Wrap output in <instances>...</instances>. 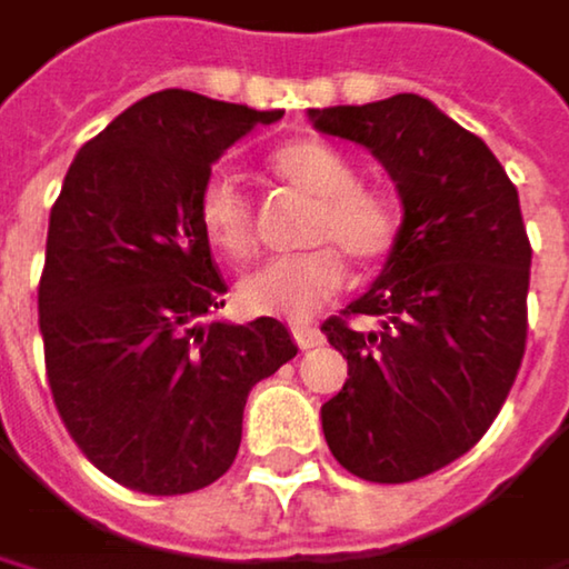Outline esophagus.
I'll use <instances>...</instances> for the list:
<instances>
[{"mask_svg":"<svg viewBox=\"0 0 569 569\" xmlns=\"http://www.w3.org/2000/svg\"><path fill=\"white\" fill-rule=\"evenodd\" d=\"M293 340H297L300 350H310V347H317L323 340V333L317 327H310V323H293Z\"/></svg>","mask_w":569,"mask_h":569,"instance_id":"1","label":"esophagus"}]
</instances>
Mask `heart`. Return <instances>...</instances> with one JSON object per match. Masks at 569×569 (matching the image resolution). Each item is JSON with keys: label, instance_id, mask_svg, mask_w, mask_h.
<instances>
[{"label": "heart", "instance_id": "1", "mask_svg": "<svg viewBox=\"0 0 569 569\" xmlns=\"http://www.w3.org/2000/svg\"><path fill=\"white\" fill-rule=\"evenodd\" d=\"M272 172L313 196L303 239L317 242L303 252L276 256L239 282V303L249 313L303 320L343 287V256L357 266H373L390 256L400 236V202L360 182L357 162L330 142L293 139L269 159ZM196 216L206 239L229 259H246L256 242V219L236 179L212 172L199 196Z\"/></svg>", "mask_w": 569, "mask_h": 569}]
</instances>
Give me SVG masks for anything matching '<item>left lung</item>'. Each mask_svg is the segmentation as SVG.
Returning a JSON list of instances; mask_svg holds the SVG:
<instances>
[{
  "mask_svg": "<svg viewBox=\"0 0 569 569\" xmlns=\"http://www.w3.org/2000/svg\"><path fill=\"white\" fill-rule=\"evenodd\" d=\"M367 146L403 202L373 287L323 323L347 360L323 403L330 453L370 483H410L463 457L497 420L527 347L530 239L520 196L487 142L430 99L310 109Z\"/></svg>",
  "mask_w": 569,
  "mask_h": 569,
  "instance_id": "obj_1",
  "label": "left lung"
}]
</instances>
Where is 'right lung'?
Returning <instances> with one entry per match:
<instances>
[{
	"label": "right lung",
	"mask_w": 569,
	"mask_h": 569,
	"mask_svg": "<svg viewBox=\"0 0 569 569\" xmlns=\"http://www.w3.org/2000/svg\"><path fill=\"white\" fill-rule=\"evenodd\" d=\"M282 119L162 89L89 139L49 212L39 333L56 410L116 483L176 497L219 480L249 390L297 357L272 317L209 320L226 282L196 216L212 162Z\"/></svg>",
	"instance_id": "1"
}]
</instances>
